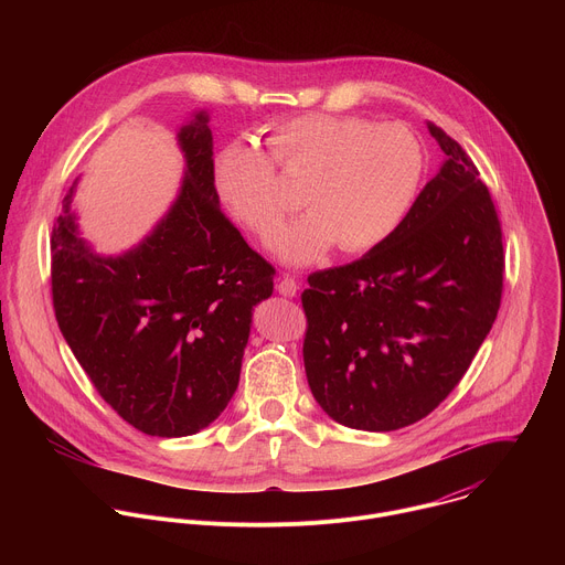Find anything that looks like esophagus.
<instances>
[{
    "label": "esophagus",
    "instance_id": "obj_1",
    "mask_svg": "<svg viewBox=\"0 0 565 565\" xmlns=\"http://www.w3.org/2000/svg\"><path fill=\"white\" fill-rule=\"evenodd\" d=\"M277 290H279V295H284V297H295L297 290H299V284H297L295 277L281 275L279 281H277Z\"/></svg>",
    "mask_w": 565,
    "mask_h": 565
}]
</instances>
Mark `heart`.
<instances>
[{"label":"heart","mask_w":565,"mask_h":565,"mask_svg":"<svg viewBox=\"0 0 565 565\" xmlns=\"http://www.w3.org/2000/svg\"><path fill=\"white\" fill-rule=\"evenodd\" d=\"M266 145L268 156L250 142L225 145L214 158V188L238 223L268 236L292 207L275 166L306 181L308 212L270 244L288 266L315 264L335 244L349 255L382 246L407 218L425 177L420 140L395 122L303 114L273 122Z\"/></svg>","instance_id":"b5f03b06"}]
</instances>
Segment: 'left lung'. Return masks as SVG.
Listing matches in <instances>:
<instances>
[{"mask_svg": "<svg viewBox=\"0 0 565 565\" xmlns=\"http://www.w3.org/2000/svg\"><path fill=\"white\" fill-rule=\"evenodd\" d=\"M445 151L407 218L362 259L312 273L303 366L335 423L393 431L429 416L488 338L503 292L501 223L488 185L440 127Z\"/></svg>", "mask_w": 565, "mask_h": 565, "instance_id": "1", "label": "left lung"}]
</instances>
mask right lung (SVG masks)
Here are the masks:
<instances>
[{
	"label": "right lung",
	"instance_id": "right-lung-1",
	"mask_svg": "<svg viewBox=\"0 0 565 565\" xmlns=\"http://www.w3.org/2000/svg\"><path fill=\"white\" fill-rule=\"evenodd\" d=\"M207 111L177 140L179 196L138 246L98 255L79 236L73 194L51 234L57 327L107 405L147 436L181 438L212 425L236 391L253 310L275 268L218 207Z\"/></svg>",
	"mask_w": 565,
	"mask_h": 565
}]
</instances>
